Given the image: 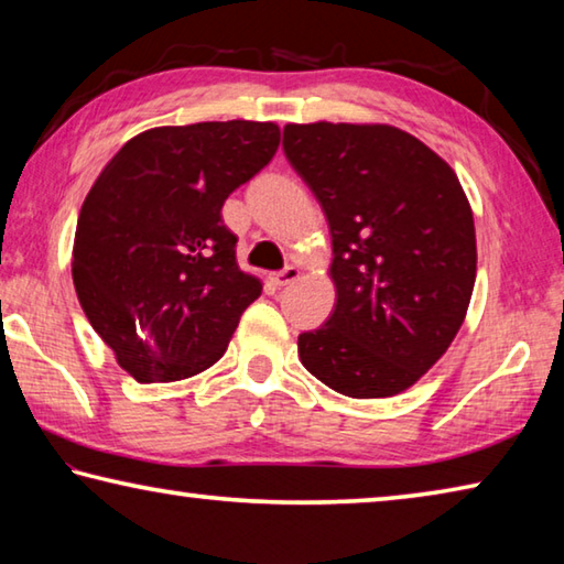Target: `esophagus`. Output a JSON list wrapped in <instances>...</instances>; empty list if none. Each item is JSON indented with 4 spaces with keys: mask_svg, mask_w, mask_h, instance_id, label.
<instances>
[{
    "mask_svg": "<svg viewBox=\"0 0 564 564\" xmlns=\"http://www.w3.org/2000/svg\"><path fill=\"white\" fill-rule=\"evenodd\" d=\"M299 279H301V271L295 269V265H285L283 271L273 273V283H275V285H289V283H293V281H299Z\"/></svg>",
    "mask_w": 564,
    "mask_h": 564,
    "instance_id": "1",
    "label": "esophagus"
}]
</instances>
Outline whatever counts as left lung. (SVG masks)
I'll use <instances>...</instances> for the list:
<instances>
[{"label": "left lung", "instance_id": "left-lung-1", "mask_svg": "<svg viewBox=\"0 0 564 564\" xmlns=\"http://www.w3.org/2000/svg\"><path fill=\"white\" fill-rule=\"evenodd\" d=\"M283 151L333 238L336 311L299 336L311 376L348 398L415 386L470 305L477 246L455 171L390 123H285Z\"/></svg>", "mask_w": 564, "mask_h": 564}]
</instances>
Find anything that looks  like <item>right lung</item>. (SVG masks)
<instances>
[{"instance_id": "add662e5", "label": "right lung", "mask_w": 564, "mask_h": 564, "mask_svg": "<svg viewBox=\"0 0 564 564\" xmlns=\"http://www.w3.org/2000/svg\"><path fill=\"white\" fill-rule=\"evenodd\" d=\"M273 121L141 131L84 198L74 289L91 328L139 383H171L224 356L263 283L236 263L224 202L273 159Z\"/></svg>"}]
</instances>
